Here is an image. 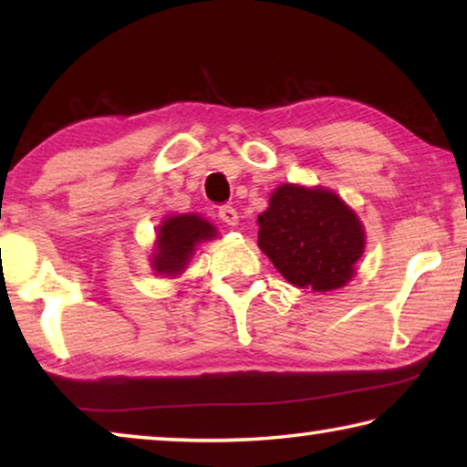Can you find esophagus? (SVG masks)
I'll list each match as a JSON object with an SVG mask.
<instances>
[{
    "label": "esophagus",
    "mask_w": 467,
    "mask_h": 467,
    "mask_svg": "<svg viewBox=\"0 0 467 467\" xmlns=\"http://www.w3.org/2000/svg\"><path fill=\"white\" fill-rule=\"evenodd\" d=\"M218 218L223 220L224 224L228 226H239V212H236L234 208H231V205H224V208L218 210Z\"/></svg>",
    "instance_id": "esophagus-1"
}]
</instances>
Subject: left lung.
I'll use <instances>...</instances> for the list:
<instances>
[{
  "label": "left lung",
  "mask_w": 467,
  "mask_h": 467,
  "mask_svg": "<svg viewBox=\"0 0 467 467\" xmlns=\"http://www.w3.org/2000/svg\"><path fill=\"white\" fill-rule=\"evenodd\" d=\"M257 244L284 278L311 292L337 290L357 274L365 226L350 205L326 187L282 183L257 216Z\"/></svg>",
  "instance_id": "obj_1"
}]
</instances>
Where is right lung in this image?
I'll return each instance as SVG.
<instances>
[{
  "label": "right lung",
  "mask_w": 467,
  "mask_h": 467,
  "mask_svg": "<svg viewBox=\"0 0 467 467\" xmlns=\"http://www.w3.org/2000/svg\"><path fill=\"white\" fill-rule=\"evenodd\" d=\"M218 236L216 226L200 214H172L156 228L150 265L156 275L179 278L192 262L197 244Z\"/></svg>",
  "instance_id": "right-lung-1"
}]
</instances>
